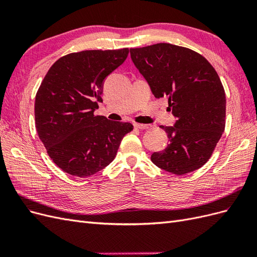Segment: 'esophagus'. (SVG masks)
I'll return each mask as SVG.
<instances>
[{
    "mask_svg": "<svg viewBox=\"0 0 257 257\" xmlns=\"http://www.w3.org/2000/svg\"><path fill=\"white\" fill-rule=\"evenodd\" d=\"M134 126L138 130H148L149 127H151L150 124H143V123H135Z\"/></svg>",
    "mask_w": 257,
    "mask_h": 257,
    "instance_id": "1",
    "label": "esophagus"
}]
</instances>
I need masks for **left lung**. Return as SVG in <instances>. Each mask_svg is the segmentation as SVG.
<instances>
[{
  "mask_svg": "<svg viewBox=\"0 0 257 257\" xmlns=\"http://www.w3.org/2000/svg\"><path fill=\"white\" fill-rule=\"evenodd\" d=\"M130 52L153 95L167 97L177 119L174 126H160L169 143L151 161L175 175L200 168L225 128L226 97L219 75L201 54L180 46L160 43Z\"/></svg>",
  "mask_w": 257,
  "mask_h": 257,
  "instance_id": "1",
  "label": "left lung"
}]
</instances>
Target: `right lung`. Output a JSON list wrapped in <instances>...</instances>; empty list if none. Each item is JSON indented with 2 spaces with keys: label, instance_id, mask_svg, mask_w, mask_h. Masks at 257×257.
Listing matches in <instances>:
<instances>
[{
  "label": "right lung",
  "instance_id": "obj_1",
  "mask_svg": "<svg viewBox=\"0 0 257 257\" xmlns=\"http://www.w3.org/2000/svg\"><path fill=\"white\" fill-rule=\"evenodd\" d=\"M128 49L84 50L53 63L35 96V125L51 160L65 173L85 178L109 165L128 122L95 115L106 77L127 58Z\"/></svg>",
  "mask_w": 257,
  "mask_h": 257
}]
</instances>
